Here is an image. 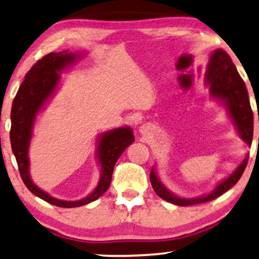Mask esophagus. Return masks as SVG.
<instances>
[{"label":"esophagus","mask_w":259,"mask_h":259,"mask_svg":"<svg viewBox=\"0 0 259 259\" xmlns=\"http://www.w3.org/2000/svg\"><path fill=\"white\" fill-rule=\"evenodd\" d=\"M150 130H151V126H150L149 124H143V125L141 126V133L144 134V135L148 134Z\"/></svg>","instance_id":"34e87169"}]
</instances>
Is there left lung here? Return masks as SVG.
<instances>
[{
    "label": "left lung",
    "mask_w": 259,
    "mask_h": 259,
    "mask_svg": "<svg viewBox=\"0 0 259 259\" xmlns=\"http://www.w3.org/2000/svg\"><path fill=\"white\" fill-rule=\"evenodd\" d=\"M206 84L209 87L211 98L221 101L227 108L240 137L246 144L251 145L253 136V114L250 106L248 90H246L244 81L238 74L234 63L231 61V58L221 49L215 50L209 58L206 73ZM246 164H248V156L228 178L222 180L209 194L195 199L179 198L169 192L161 184L154 168H152L150 173V181L159 198L175 203L177 206H191V204L210 201L226 193L240 180Z\"/></svg>",
    "instance_id": "obj_1"
}]
</instances>
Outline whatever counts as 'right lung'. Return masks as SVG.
<instances>
[{
    "mask_svg": "<svg viewBox=\"0 0 259 259\" xmlns=\"http://www.w3.org/2000/svg\"><path fill=\"white\" fill-rule=\"evenodd\" d=\"M82 57L81 53L68 51L51 52L44 56L26 73L25 79L15 96L11 107V149L16 158L19 173L28 190L43 199L44 201L58 207L74 208L87 204L99 199L110 186L114 166L124 150L135 141L133 129L122 126L102 134L99 137L96 156L101 166V178L98 186L86 198L78 201H65L52 198L33 184L29 173V145L32 137V128L36 116L45 103L55 94L60 80V72L68 68Z\"/></svg>",
    "mask_w": 259,
    "mask_h": 259,
    "instance_id": "right-lung-1",
    "label": "right lung"
}]
</instances>
